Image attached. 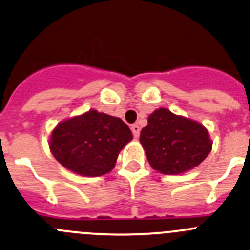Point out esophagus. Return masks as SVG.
Instances as JSON below:
<instances>
[{"label":"esophagus","instance_id":"1","mask_svg":"<svg viewBox=\"0 0 250 250\" xmlns=\"http://www.w3.org/2000/svg\"><path fill=\"white\" fill-rule=\"evenodd\" d=\"M130 129H132V133H133V135H134V138H139V135H140L139 125H132Z\"/></svg>","mask_w":250,"mask_h":250}]
</instances>
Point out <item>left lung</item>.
Returning a JSON list of instances; mask_svg holds the SVG:
<instances>
[{"instance_id":"8db88e82","label":"left lung","mask_w":250,"mask_h":250,"mask_svg":"<svg viewBox=\"0 0 250 250\" xmlns=\"http://www.w3.org/2000/svg\"><path fill=\"white\" fill-rule=\"evenodd\" d=\"M140 143L151 167L164 174L194 168L211 151L207 128L167 108L154 111L140 132Z\"/></svg>"}]
</instances>
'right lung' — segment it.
Wrapping results in <instances>:
<instances>
[{"label":"right lung","instance_id":"right-lung-1","mask_svg":"<svg viewBox=\"0 0 250 250\" xmlns=\"http://www.w3.org/2000/svg\"><path fill=\"white\" fill-rule=\"evenodd\" d=\"M133 139L121 118L90 110L58 123L50 150L62 166L86 177L103 176L115 167L121 150Z\"/></svg>","mask_w":250,"mask_h":250}]
</instances>
